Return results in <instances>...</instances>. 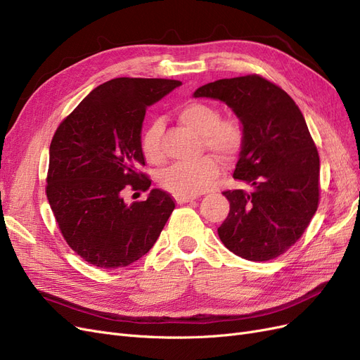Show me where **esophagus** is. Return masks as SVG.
<instances>
[{"mask_svg":"<svg viewBox=\"0 0 360 360\" xmlns=\"http://www.w3.org/2000/svg\"><path fill=\"white\" fill-rule=\"evenodd\" d=\"M198 195H184V193H177L174 195V200H176L177 204H183V202H189V201H193L197 200Z\"/></svg>","mask_w":360,"mask_h":360,"instance_id":"34e87169","label":"esophagus"}]
</instances>
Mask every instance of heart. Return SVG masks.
<instances>
[{
    "mask_svg": "<svg viewBox=\"0 0 360 360\" xmlns=\"http://www.w3.org/2000/svg\"><path fill=\"white\" fill-rule=\"evenodd\" d=\"M180 123L201 135L202 144L224 160L234 159L243 147L245 132L234 118L219 120V111L210 103L189 102L177 110ZM162 122H153L143 138V153L150 163H162L165 153L162 148ZM219 174V165L213 158L205 156L192 163H174L163 171L160 183L174 193L195 195L212 186Z\"/></svg>",
    "mask_w": 360,
    "mask_h": 360,
    "instance_id": "b5f03b06",
    "label": "heart"
}]
</instances>
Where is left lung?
<instances>
[{"label": "left lung", "mask_w": 360, "mask_h": 360, "mask_svg": "<svg viewBox=\"0 0 360 360\" xmlns=\"http://www.w3.org/2000/svg\"><path fill=\"white\" fill-rule=\"evenodd\" d=\"M193 97L221 101L238 118L245 143L226 191L230 213L217 228L222 243L249 261H269L302 237L319 207L320 158L291 97L257 75L209 82Z\"/></svg>", "instance_id": "left-lung-1"}]
</instances>
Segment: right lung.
Instances as JSON below:
<instances>
[{
  "label": "right lung",
  "mask_w": 360,
  "mask_h": 360,
  "mask_svg": "<svg viewBox=\"0 0 360 360\" xmlns=\"http://www.w3.org/2000/svg\"><path fill=\"white\" fill-rule=\"evenodd\" d=\"M180 81L115 78L85 97L58 126L49 147L46 197L68 245L102 269L132 264L156 243L174 207L151 189L127 204L123 191H148L141 132L147 108Z\"/></svg>",
  "instance_id": "right-lung-1"
}]
</instances>
